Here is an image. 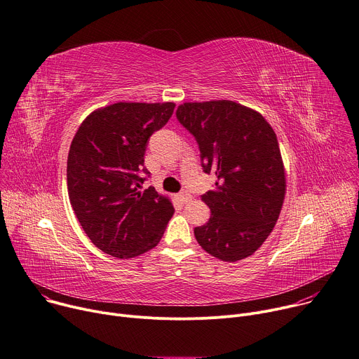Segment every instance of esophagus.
Here are the masks:
<instances>
[{"label":"esophagus","mask_w":359,"mask_h":359,"mask_svg":"<svg viewBox=\"0 0 359 359\" xmlns=\"http://www.w3.org/2000/svg\"><path fill=\"white\" fill-rule=\"evenodd\" d=\"M178 200H180L182 204L188 203V201L191 200V195H189V192H187V191L180 192V194H178Z\"/></svg>","instance_id":"obj_1"}]
</instances>
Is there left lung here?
Here are the masks:
<instances>
[{
  "mask_svg": "<svg viewBox=\"0 0 359 359\" xmlns=\"http://www.w3.org/2000/svg\"><path fill=\"white\" fill-rule=\"evenodd\" d=\"M177 118L200 145L204 171L217 177L201 196L211 218L194 229L198 244L225 262L252 255L272 232L287 191L275 131L258 111L229 100L184 102Z\"/></svg>",
  "mask_w": 359,
  "mask_h": 359,
  "instance_id": "8db88e82",
  "label": "left lung"
}]
</instances>
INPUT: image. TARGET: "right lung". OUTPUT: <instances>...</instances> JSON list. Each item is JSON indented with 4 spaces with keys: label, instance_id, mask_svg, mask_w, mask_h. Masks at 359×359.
Segmentation results:
<instances>
[{
    "label": "right lung",
    "instance_id": "right-lung-1",
    "mask_svg": "<svg viewBox=\"0 0 359 359\" xmlns=\"http://www.w3.org/2000/svg\"><path fill=\"white\" fill-rule=\"evenodd\" d=\"M174 102H115L93 111L76 130L67 161L72 210L91 243L115 258H134L161 240L174 205L148 174V138L163 128Z\"/></svg>",
    "mask_w": 359,
    "mask_h": 359
}]
</instances>
